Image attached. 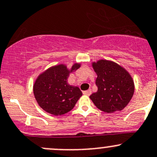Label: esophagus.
I'll return each instance as SVG.
<instances>
[{"mask_svg": "<svg viewBox=\"0 0 157 157\" xmlns=\"http://www.w3.org/2000/svg\"><path fill=\"white\" fill-rule=\"evenodd\" d=\"M83 93L84 94V95H91V93H92V90H86V91H83Z\"/></svg>", "mask_w": 157, "mask_h": 157, "instance_id": "1", "label": "esophagus"}]
</instances>
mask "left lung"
<instances>
[{
    "label": "left lung",
    "mask_w": 157,
    "mask_h": 157,
    "mask_svg": "<svg viewBox=\"0 0 157 157\" xmlns=\"http://www.w3.org/2000/svg\"><path fill=\"white\" fill-rule=\"evenodd\" d=\"M97 74V92L90 96L99 110L110 113L120 111L127 106L135 92L131 74L123 66L107 59L92 62Z\"/></svg>",
    "instance_id": "obj_1"
}]
</instances>
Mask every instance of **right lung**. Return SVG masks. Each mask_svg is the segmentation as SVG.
I'll return each instance as SVG.
<instances>
[{"label":"right lung","mask_w":157,"mask_h":157,"mask_svg":"<svg viewBox=\"0 0 157 157\" xmlns=\"http://www.w3.org/2000/svg\"><path fill=\"white\" fill-rule=\"evenodd\" d=\"M80 66L81 64L75 62L69 68L65 64L61 63L51 66L37 76L33 85V92L43 110L59 116L74 108L83 94L79 87L67 83V78Z\"/></svg>","instance_id":"add662e5"}]
</instances>
